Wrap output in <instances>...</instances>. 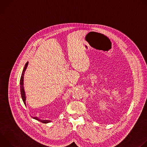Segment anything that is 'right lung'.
<instances>
[{"mask_svg": "<svg viewBox=\"0 0 147 147\" xmlns=\"http://www.w3.org/2000/svg\"><path fill=\"white\" fill-rule=\"evenodd\" d=\"M28 61H27L26 63V64L25 65V66L24 67V69L23 70V72H22V76H21V78H20V92H21V95H22V99H23V101L24 103V105H26V93H25V91H24V73H25V71L28 66ZM33 119H35V120H37L38 121H40V122L43 123H49L50 121H48V120H39V119H38L36 117H34Z\"/></svg>", "mask_w": 147, "mask_h": 147, "instance_id": "obj_1", "label": "right lung"}]
</instances>
